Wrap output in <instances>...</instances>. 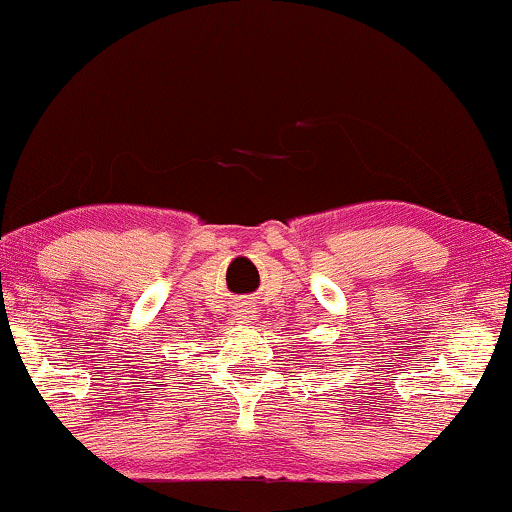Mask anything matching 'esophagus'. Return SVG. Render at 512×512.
I'll use <instances>...</instances> for the list:
<instances>
[{"label": "esophagus", "mask_w": 512, "mask_h": 512, "mask_svg": "<svg viewBox=\"0 0 512 512\" xmlns=\"http://www.w3.org/2000/svg\"><path fill=\"white\" fill-rule=\"evenodd\" d=\"M236 323H257V319H260V314H257V307H252L250 302H241L236 307Z\"/></svg>", "instance_id": "1"}]
</instances>
